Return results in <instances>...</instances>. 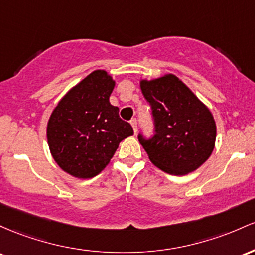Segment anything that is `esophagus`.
<instances>
[{
	"label": "esophagus",
	"mask_w": 255,
	"mask_h": 255,
	"mask_svg": "<svg viewBox=\"0 0 255 255\" xmlns=\"http://www.w3.org/2000/svg\"><path fill=\"white\" fill-rule=\"evenodd\" d=\"M130 124H131V127L133 128V132H137V120L133 118V119H131L130 120Z\"/></svg>",
	"instance_id": "obj_1"
}]
</instances>
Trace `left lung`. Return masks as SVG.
<instances>
[{"label":"left lung","mask_w":255,"mask_h":255,"mask_svg":"<svg viewBox=\"0 0 255 255\" xmlns=\"http://www.w3.org/2000/svg\"><path fill=\"white\" fill-rule=\"evenodd\" d=\"M149 102L154 136L138 141L150 161L165 172L183 176L195 171L211 156L216 143V122L206 106L174 74L141 81Z\"/></svg>","instance_id":"obj_1"}]
</instances>
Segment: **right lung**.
<instances>
[{
	"label": "right lung",
	"instance_id": "obj_1",
	"mask_svg": "<svg viewBox=\"0 0 255 255\" xmlns=\"http://www.w3.org/2000/svg\"><path fill=\"white\" fill-rule=\"evenodd\" d=\"M116 83L96 70L68 91L54 108L47 138L54 160L71 176L95 177L113 158L119 143L133 130L120 119L110 96Z\"/></svg>",
	"mask_w": 255,
	"mask_h": 255
}]
</instances>
